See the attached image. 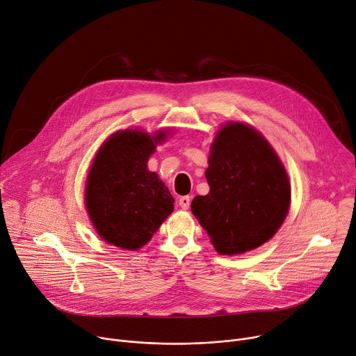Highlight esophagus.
Instances as JSON below:
<instances>
[{"label": "esophagus", "instance_id": "esophagus-1", "mask_svg": "<svg viewBox=\"0 0 356 356\" xmlns=\"http://www.w3.org/2000/svg\"><path fill=\"white\" fill-rule=\"evenodd\" d=\"M178 204H179V207H181L182 209H188L189 205H191V197H188V195L181 197V198L178 200Z\"/></svg>", "mask_w": 356, "mask_h": 356}]
</instances>
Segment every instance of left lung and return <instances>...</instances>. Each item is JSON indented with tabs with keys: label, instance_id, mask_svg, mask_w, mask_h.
Here are the masks:
<instances>
[{
	"label": "left lung",
	"instance_id": "8db88e82",
	"mask_svg": "<svg viewBox=\"0 0 356 356\" xmlns=\"http://www.w3.org/2000/svg\"><path fill=\"white\" fill-rule=\"evenodd\" d=\"M207 195L191 209L216 252L238 255L261 247L277 234L291 204L284 163L251 125L228 122L211 145Z\"/></svg>",
	"mask_w": 356,
	"mask_h": 356
}]
</instances>
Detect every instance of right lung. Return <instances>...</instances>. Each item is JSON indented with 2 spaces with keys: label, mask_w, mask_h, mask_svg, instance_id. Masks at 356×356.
Segmentation results:
<instances>
[{
  "label": "right lung",
  "mask_w": 356,
  "mask_h": 356,
  "mask_svg": "<svg viewBox=\"0 0 356 356\" xmlns=\"http://www.w3.org/2000/svg\"><path fill=\"white\" fill-rule=\"evenodd\" d=\"M165 132L113 134L98 149L86 185V207L98 235L121 250L136 251L174 211V198L148 158Z\"/></svg>",
  "instance_id": "add662e5"
}]
</instances>
